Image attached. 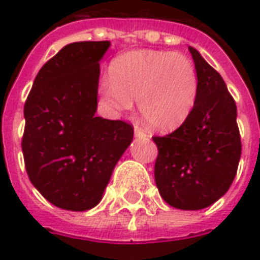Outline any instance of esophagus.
<instances>
[{
    "label": "esophagus",
    "mask_w": 260,
    "mask_h": 260,
    "mask_svg": "<svg viewBox=\"0 0 260 260\" xmlns=\"http://www.w3.org/2000/svg\"><path fill=\"white\" fill-rule=\"evenodd\" d=\"M134 136H136V137H139V139H147V137H149L147 133L143 130L142 127H139V126L134 127Z\"/></svg>",
    "instance_id": "obj_1"
}]
</instances>
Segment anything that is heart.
<instances>
[{
    "label": "heart",
    "mask_w": 260,
    "mask_h": 260,
    "mask_svg": "<svg viewBox=\"0 0 260 260\" xmlns=\"http://www.w3.org/2000/svg\"><path fill=\"white\" fill-rule=\"evenodd\" d=\"M199 94V76L184 54L167 50H136L118 55L110 76L99 83L106 109L121 114L137 107L144 123L157 132H173L186 123Z\"/></svg>",
    "instance_id": "1"
}]
</instances>
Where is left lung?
Listing matches in <instances>:
<instances>
[{"label": "left lung", "instance_id": "obj_1", "mask_svg": "<svg viewBox=\"0 0 260 260\" xmlns=\"http://www.w3.org/2000/svg\"><path fill=\"white\" fill-rule=\"evenodd\" d=\"M199 76V94L186 123L166 136H154V180L166 203L182 210L213 205L236 176L242 143L236 103L223 78L198 50L189 47Z\"/></svg>", "mask_w": 260, "mask_h": 260}]
</instances>
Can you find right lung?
I'll list each match as a JSON object with an SVG mask.
<instances>
[{"mask_svg": "<svg viewBox=\"0 0 260 260\" xmlns=\"http://www.w3.org/2000/svg\"><path fill=\"white\" fill-rule=\"evenodd\" d=\"M109 41L62 47L38 71L21 140L29 180L54 206L84 212L102 200L133 126L95 116L99 61Z\"/></svg>", "mask_w": 260, "mask_h": 260, "instance_id": "right-lung-1", "label": "right lung"}]
</instances>
